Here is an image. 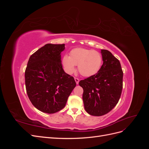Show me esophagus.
<instances>
[{"mask_svg": "<svg viewBox=\"0 0 149 149\" xmlns=\"http://www.w3.org/2000/svg\"><path fill=\"white\" fill-rule=\"evenodd\" d=\"M74 80H75L76 84H78L79 83V79L78 78H74Z\"/></svg>", "mask_w": 149, "mask_h": 149, "instance_id": "esophagus-1", "label": "esophagus"}]
</instances>
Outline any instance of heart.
<instances>
[{"label": "heart", "instance_id": "b5f03b06", "mask_svg": "<svg viewBox=\"0 0 149 149\" xmlns=\"http://www.w3.org/2000/svg\"><path fill=\"white\" fill-rule=\"evenodd\" d=\"M102 62V56L98 52L81 48L73 49L70 56L65 55L63 58V65L68 73H73L75 65H78L79 73L86 77L97 73Z\"/></svg>", "mask_w": 149, "mask_h": 149}]
</instances>
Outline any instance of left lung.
<instances>
[{"label":"left lung","mask_w":149,"mask_h":149,"mask_svg":"<svg viewBox=\"0 0 149 149\" xmlns=\"http://www.w3.org/2000/svg\"><path fill=\"white\" fill-rule=\"evenodd\" d=\"M103 65L96 74L79 82L83 89L84 109L91 116H101L118 103L123 90V71L120 61L107 49H101Z\"/></svg>","instance_id":"8db88e82"}]
</instances>
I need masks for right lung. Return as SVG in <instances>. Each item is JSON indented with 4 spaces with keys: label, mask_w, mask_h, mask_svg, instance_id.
Masks as SVG:
<instances>
[{
    "label": "right lung",
    "mask_w": 149,
    "mask_h": 149,
    "mask_svg": "<svg viewBox=\"0 0 149 149\" xmlns=\"http://www.w3.org/2000/svg\"><path fill=\"white\" fill-rule=\"evenodd\" d=\"M65 48V44H46L30 56L25 71L29 100L45 113L63 109L76 85L73 76L63 69L61 52Z\"/></svg>",
    "instance_id": "obj_1"
}]
</instances>
